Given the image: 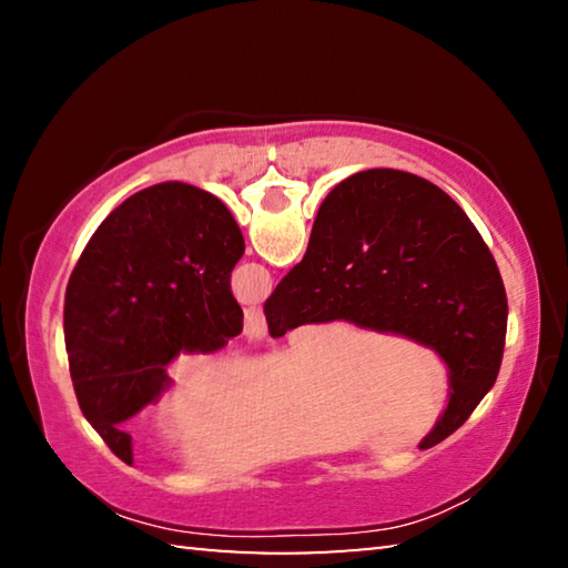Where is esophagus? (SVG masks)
<instances>
[{"mask_svg": "<svg viewBox=\"0 0 568 568\" xmlns=\"http://www.w3.org/2000/svg\"><path fill=\"white\" fill-rule=\"evenodd\" d=\"M243 331L247 341H263L267 335V325H265V315L261 307H247L245 311V321H243Z\"/></svg>", "mask_w": 568, "mask_h": 568, "instance_id": "esophagus-1", "label": "esophagus"}]
</instances>
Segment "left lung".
<instances>
[{"label":"left lung","instance_id":"left-lung-1","mask_svg":"<svg viewBox=\"0 0 568 568\" xmlns=\"http://www.w3.org/2000/svg\"><path fill=\"white\" fill-rule=\"evenodd\" d=\"M235 217L185 182L134 192L94 230L64 293V345L84 418L124 464L122 423L170 390L180 353H215L243 331L230 273Z\"/></svg>","mask_w":568,"mask_h":568}]
</instances>
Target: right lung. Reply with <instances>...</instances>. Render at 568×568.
Masks as SVG:
<instances>
[{
	"mask_svg": "<svg viewBox=\"0 0 568 568\" xmlns=\"http://www.w3.org/2000/svg\"><path fill=\"white\" fill-rule=\"evenodd\" d=\"M263 311L273 338L345 321L434 351L448 406L418 448L464 426L504 358L508 305L491 250L444 190L403 170L355 172L328 192L303 261Z\"/></svg>",
	"mask_w": 568,
	"mask_h": 568,
	"instance_id": "1",
	"label": "right lung"
}]
</instances>
